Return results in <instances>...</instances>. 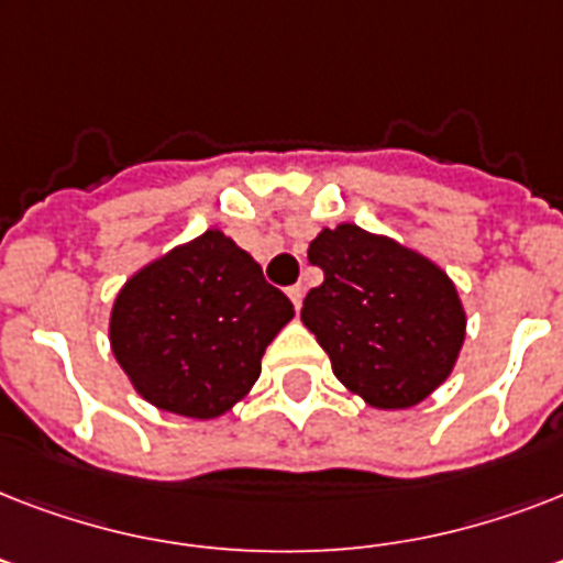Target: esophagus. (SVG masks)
Returning a JSON list of instances; mask_svg holds the SVG:
<instances>
[{"label":"esophagus","mask_w":563,"mask_h":563,"mask_svg":"<svg viewBox=\"0 0 563 563\" xmlns=\"http://www.w3.org/2000/svg\"><path fill=\"white\" fill-rule=\"evenodd\" d=\"M286 295L291 298L295 309H300V303H303V286H300V283H295V286H289V289H286Z\"/></svg>","instance_id":"obj_1"}]
</instances>
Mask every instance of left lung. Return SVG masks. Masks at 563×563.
Returning a JSON list of instances; mask_svg holds the SVG:
<instances>
[{
	"mask_svg": "<svg viewBox=\"0 0 563 563\" xmlns=\"http://www.w3.org/2000/svg\"><path fill=\"white\" fill-rule=\"evenodd\" d=\"M324 283L303 300L333 374L374 409H409L453 374L464 344V307L453 280L418 251L356 224L309 242Z\"/></svg>",
	"mask_w": 563,
	"mask_h": 563,
	"instance_id": "8db88e82",
	"label": "left lung"
}]
</instances>
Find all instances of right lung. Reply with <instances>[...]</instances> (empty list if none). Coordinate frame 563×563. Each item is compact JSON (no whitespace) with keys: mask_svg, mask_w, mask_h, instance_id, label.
<instances>
[{"mask_svg":"<svg viewBox=\"0 0 563 563\" xmlns=\"http://www.w3.org/2000/svg\"><path fill=\"white\" fill-rule=\"evenodd\" d=\"M291 316V300L265 283L254 256L207 230L119 289L110 347L143 400L210 420L251 391L265 347Z\"/></svg>","mask_w":563,"mask_h":563,"instance_id":"right-lung-1","label":"right lung"}]
</instances>
